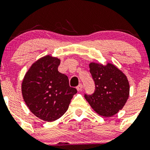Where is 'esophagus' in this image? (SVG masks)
<instances>
[{"mask_svg": "<svg viewBox=\"0 0 150 150\" xmlns=\"http://www.w3.org/2000/svg\"><path fill=\"white\" fill-rule=\"evenodd\" d=\"M76 88L77 89V91H82V88H83V85H82V84H80V85L77 86Z\"/></svg>", "mask_w": 150, "mask_h": 150, "instance_id": "1", "label": "esophagus"}]
</instances>
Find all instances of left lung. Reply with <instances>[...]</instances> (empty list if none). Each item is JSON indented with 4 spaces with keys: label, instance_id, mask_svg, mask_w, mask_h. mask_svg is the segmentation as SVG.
<instances>
[{
    "label": "left lung",
    "instance_id": "obj_1",
    "mask_svg": "<svg viewBox=\"0 0 150 150\" xmlns=\"http://www.w3.org/2000/svg\"><path fill=\"white\" fill-rule=\"evenodd\" d=\"M89 68L95 90L92 94H85V98L99 115L112 116L122 109L129 97L128 79L111 63L101 65L92 63Z\"/></svg>",
    "mask_w": 150,
    "mask_h": 150
}]
</instances>
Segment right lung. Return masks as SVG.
<instances>
[{"instance_id":"obj_1","label":"right lung","mask_w":150,"mask_h":150,"mask_svg":"<svg viewBox=\"0 0 150 150\" xmlns=\"http://www.w3.org/2000/svg\"><path fill=\"white\" fill-rule=\"evenodd\" d=\"M58 58L44 56L36 61L26 73L22 93L26 104L36 116L46 121L58 119L68 110L77 89L58 70Z\"/></svg>"}]
</instances>
